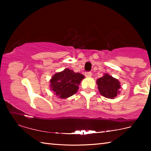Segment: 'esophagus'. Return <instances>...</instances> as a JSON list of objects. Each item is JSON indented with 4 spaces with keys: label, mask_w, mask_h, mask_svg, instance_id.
<instances>
[{
    "label": "esophagus",
    "mask_w": 151,
    "mask_h": 151,
    "mask_svg": "<svg viewBox=\"0 0 151 151\" xmlns=\"http://www.w3.org/2000/svg\"><path fill=\"white\" fill-rule=\"evenodd\" d=\"M85 76H86V77L90 78V77H91V76H92V73H91V72H87V73H85Z\"/></svg>",
    "instance_id": "34e87169"
}]
</instances>
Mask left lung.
<instances>
[{
    "label": "left lung",
    "instance_id": "obj_1",
    "mask_svg": "<svg viewBox=\"0 0 151 151\" xmlns=\"http://www.w3.org/2000/svg\"><path fill=\"white\" fill-rule=\"evenodd\" d=\"M96 85H98L99 93L105 98L113 99L120 94L121 83L118 79L107 73L97 79Z\"/></svg>",
    "mask_w": 151,
    "mask_h": 151
}]
</instances>
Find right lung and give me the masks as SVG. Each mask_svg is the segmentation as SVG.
Segmentation results:
<instances>
[{"label": "right lung", "mask_w": 151, "mask_h": 151, "mask_svg": "<svg viewBox=\"0 0 151 151\" xmlns=\"http://www.w3.org/2000/svg\"><path fill=\"white\" fill-rule=\"evenodd\" d=\"M85 76L69 68L56 73L50 80V89L56 96L65 99L73 96L78 90V86Z\"/></svg>", "instance_id": "obj_1"}]
</instances>
